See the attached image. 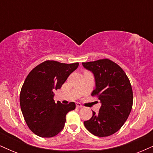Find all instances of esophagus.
Returning a JSON list of instances; mask_svg holds the SVG:
<instances>
[{
  "mask_svg": "<svg viewBox=\"0 0 153 153\" xmlns=\"http://www.w3.org/2000/svg\"><path fill=\"white\" fill-rule=\"evenodd\" d=\"M76 107H77V108H82V106L81 104H80V103H76Z\"/></svg>",
  "mask_w": 153,
  "mask_h": 153,
  "instance_id": "1",
  "label": "esophagus"
}]
</instances>
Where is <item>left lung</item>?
Masks as SVG:
<instances>
[{
    "instance_id": "obj_1",
    "label": "left lung",
    "mask_w": 153,
    "mask_h": 153,
    "mask_svg": "<svg viewBox=\"0 0 153 153\" xmlns=\"http://www.w3.org/2000/svg\"><path fill=\"white\" fill-rule=\"evenodd\" d=\"M82 64L94 73L96 88L91 96L101 103L99 113L93 111L92 117L85 121L84 125L95 136H110L121 129L131 112L133 92L130 81L122 68L108 59Z\"/></svg>"
}]
</instances>
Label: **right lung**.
Wrapping results in <instances>:
<instances>
[{
    "label": "right lung",
    "instance_id": "obj_1",
    "mask_svg": "<svg viewBox=\"0 0 153 153\" xmlns=\"http://www.w3.org/2000/svg\"><path fill=\"white\" fill-rule=\"evenodd\" d=\"M78 65V62L46 60L27 75L21 90L20 106L26 124L35 134L52 137L62 130L66 114L75 109V103H55L54 92L62 87Z\"/></svg>",
    "mask_w": 153,
    "mask_h": 153
}]
</instances>
